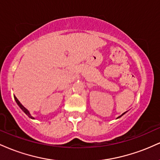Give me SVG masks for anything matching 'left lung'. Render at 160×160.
<instances>
[{"label":"left lung","instance_id":"8db88e82","mask_svg":"<svg viewBox=\"0 0 160 160\" xmlns=\"http://www.w3.org/2000/svg\"><path fill=\"white\" fill-rule=\"evenodd\" d=\"M125 113H126V112H125ZM125 113H122V115H121V116H120V117H117V118H120V117H122V115H123V114H125Z\"/></svg>","mask_w":160,"mask_h":160}]
</instances>
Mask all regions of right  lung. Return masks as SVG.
<instances>
[{
    "instance_id": "1",
    "label": "right lung",
    "mask_w": 160,
    "mask_h": 160,
    "mask_svg": "<svg viewBox=\"0 0 160 160\" xmlns=\"http://www.w3.org/2000/svg\"><path fill=\"white\" fill-rule=\"evenodd\" d=\"M14 98H15V101H16V103H17L18 105H19V107L20 108H21V109L22 110V111H24V113H25V114H26V115L28 116V117H30L31 119H34V117H33L30 114V113H29V111H28V110L26 109V108H25L24 107V106L22 105V104L21 103H20V102H19V101L18 100L17 98H16V96H14Z\"/></svg>"
}]
</instances>
